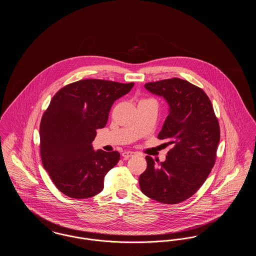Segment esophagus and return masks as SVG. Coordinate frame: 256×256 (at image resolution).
<instances>
[{
    "label": "esophagus",
    "mask_w": 256,
    "mask_h": 256,
    "mask_svg": "<svg viewBox=\"0 0 256 256\" xmlns=\"http://www.w3.org/2000/svg\"><path fill=\"white\" fill-rule=\"evenodd\" d=\"M134 154H135V152H134L126 150V152H122V156L124 158L128 159L130 158H132V156H134Z\"/></svg>",
    "instance_id": "1"
}]
</instances>
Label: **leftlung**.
I'll return each mask as SVG.
<instances>
[{"label":"left lung","mask_w":256,"mask_h":256,"mask_svg":"<svg viewBox=\"0 0 256 256\" xmlns=\"http://www.w3.org/2000/svg\"><path fill=\"white\" fill-rule=\"evenodd\" d=\"M145 88L161 96L170 110L158 139L172 148L164 162L146 156L139 176L141 191L166 204H176L195 194L212 170L220 141V126L206 92L178 78L148 82Z\"/></svg>","instance_id":"obj_1"}]
</instances>
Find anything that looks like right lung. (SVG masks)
<instances>
[{
  "mask_svg": "<svg viewBox=\"0 0 256 256\" xmlns=\"http://www.w3.org/2000/svg\"><path fill=\"white\" fill-rule=\"evenodd\" d=\"M134 82L89 78L62 87L40 122V154L44 169L64 195L88 198L104 189L106 174L119 161L116 150L95 152L97 130L106 126L113 102Z\"/></svg>",
  "mask_w": 256,
  "mask_h": 256,
  "instance_id": "add662e5",
  "label": "right lung"
}]
</instances>
